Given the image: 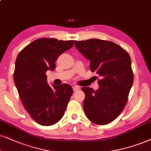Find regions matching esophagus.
Segmentation results:
<instances>
[{
  "instance_id": "esophagus-1",
  "label": "esophagus",
  "mask_w": 151,
  "mask_h": 151,
  "mask_svg": "<svg viewBox=\"0 0 151 151\" xmlns=\"http://www.w3.org/2000/svg\"><path fill=\"white\" fill-rule=\"evenodd\" d=\"M79 89H80V88H79V86H73V91H77Z\"/></svg>"
}]
</instances>
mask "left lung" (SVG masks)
Masks as SVG:
<instances>
[{
  "label": "left lung",
  "instance_id": "left-lung-1",
  "mask_svg": "<svg viewBox=\"0 0 151 151\" xmlns=\"http://www.w3.org/2000/svg\"><path fill=\"white\" fill-rule=\"evenodd\" d=\"M80 53L90 60V70L101 79L94 91L82 87L83 110L93 123L104 125L115 120L126 105L134 75L129 53L113 42L100 39L74 41Z\"/></svg>",
  "mask_w": 151,
  "mask_h": 151
}]
</instances>
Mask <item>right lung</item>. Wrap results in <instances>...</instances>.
Here are the masks:
<instances>
[{"label": "right lung", "mask_w": 151, "mask_h": 151, "mask_svg": "<svg viewBox=\"0 0 151 151\" xmlns=\"http://www.w3.org/2000/svg\"><path fill=\"white\" fill-rule=\"evenodd\" d=\"M74 40L40 38L19 53L14 81L23 105L36 123L49 126L63 116L73 90L63 83L51 87L46 72L53 70L60 54L72 48Z\"/></svg>", "instance_id": "right-lung-1"}]
</instances>
